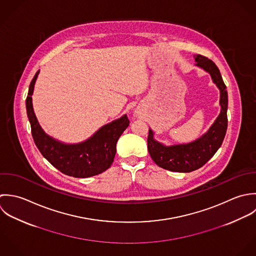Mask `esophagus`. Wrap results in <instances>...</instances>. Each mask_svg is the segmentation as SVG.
Segmentation results:
<instances>
[{
	"instance_id": "esophagus-1",
	"label": "esophagus",
	"mask_w": 256,
	"mask_h": 256,
	"mask_svg": "<svg viewBox=\"0 0 256 256\" xmlns=\"http://www.w3.org/2000/svg\"><path fill=\"white\" fill-rule=\"evenodd\" d=\"M134 116L138 118V116H142V112H140V110H134Z\"/></svg>"
}]
</instances>
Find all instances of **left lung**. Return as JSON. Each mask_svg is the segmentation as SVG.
I'll return each mask as SVG.
<instances>
[{
  "instance_id": "obj_1",
  "label": "left lung",
  "mask_w": 256,
  "mask_h": 256,
  "mask_svg": "<svg viewBox=\"0 0 256 256\" xmlns=\"http://www.w3.org/2000/svg\"><path fill=\"white\" fill-rule=\"evenodd\" d=\"M196 66L210 75L220 90V112L210 128L197 140L173 146H165L154 138L150 128L148 148L154 162L161 168L173 172H192L204 165L220 148L228 128V91L216 65L203 55H194Z\"/></svg>"
}]
</instances>
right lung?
Segmentation results:
<instances>
[{"label": "right lung", "instance_id": "right-lung-1", "mask_svg": "<svg viewBox=\"0 0 256 256\" xmlns=\"http://www.w3.org/2000/svg\"><path fill=\"white\" fill-rule=\"evenodd\" d=\"M40 70L30 82L26 97V114L36 146L44 158L60 172L76 178H88L106 171L112 163L116 142L130 120L122 116L101 126L92 136L79 144H64L46 134L42 128L32 106V94Z\"/></svg>", "mask_w": 256, "mask_h": 256}]
</instances>
